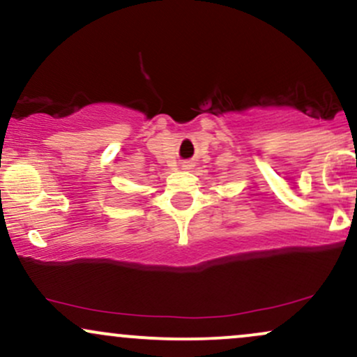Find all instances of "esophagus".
I'll list each match as a JSON object with an SVG mask.
<instances>
[{
  "label": "esophagus",
  "mask_w": 357,
  "mask_h": 357,
  "mask_svg": "<svg viewBox=\"0 0 357 357\" xmlns=\"http://www.w3.org/2000/svg\"><path fill=\"white\" fill-rule=\"evenodd\" d=\"M191 162H183V169H191Z\"/></svg>",
  "instance_id": "1"
}]
</instances>
